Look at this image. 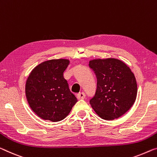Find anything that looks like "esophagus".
Wrapping results in <instances>:
<instances>
[{"label": "esophagus", "mask_w": 157, "mask_h": 157, "mask_svg": "<svg viewBox=\"0 0 157 157\" xmlns=\"http://www.w3.org/2000/svg\"><path fill=\"white\" fill-rule=\"evenodd\" d=\"M86 98V95L84 93H79L78 95H77V98L78 100H83Z\"/></svg>", "instance_id": "esophagus-1"}]
</instances>
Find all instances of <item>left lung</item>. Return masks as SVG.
Instances as JSON below:
<instances>
[{"instance_id": "8db88e82", "label": "left lung", "mask_w": 157, "mask_h": 157, "mask_svg": "<svg viewBox=\"0 0 157 157\" xmlns=\"http://www.w3.org/2000/svg\"><path fill=\"white\" fill-rule=\"evenodd\" d=\"M89 67L97 78V89L90 100L99 117L113 120L124 114L136 101L137 83L127 65L119 59H93Z\"/></svg>"}]
</instances>
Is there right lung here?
I'll list each match as a JSON object with an SVG mask.
<instances>
[{"instance_id":"right-lung-1","label":"right lung","mask_w":157,"mask_h":157,"mask_svg":"<svg viewBox=\"0 0 157 157\" xmlns=\"http://www.w3.org/2000/svg\"><path fill=\"white\" fill-rule=\"evenodd\" d=\"M69 64L68 59L48 60L35 67L28 77L25 88L28 103L43 119L62 121L77 102L63 76Z\"/></svg>"}]
</instances>
